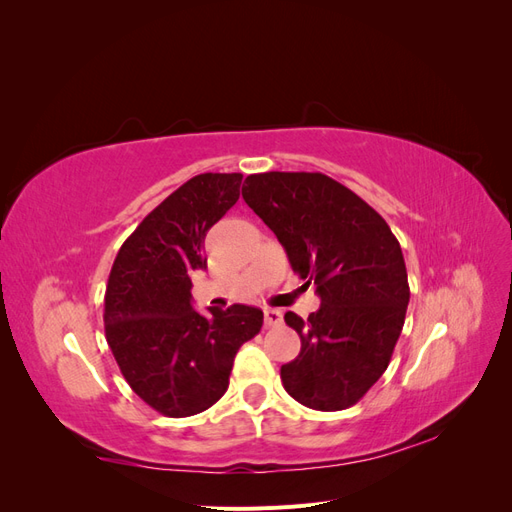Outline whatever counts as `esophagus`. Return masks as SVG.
<instances>
[{"instance_id":"esophagus-1","label":"esophagus","mask_w":512,"mask_h":512,"mask_svg":"<svg viewBox=\"0 0 512 512\" xmlns=\"http://www.w3.org/2000/svg\"><path fill=\"white\" fill-rule=\"evenodd\" d=\"M265 324L267 327H277V324H282V312L280 309H265Z\"/></svg>"}]
</instances>
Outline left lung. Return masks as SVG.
I'll list each match as a JSON object with an SVG mask.
<instances>
[{
	"label": "left lung",
	"instance_id": "left-lung-1",
	"mask_svg": "<svg viewBox=\"0 0 512 512\" xmlns=\"http://www.w3.org/2000/svg\"><path fill=\"white\" fill-rule=\"evenodd\" d=\"M241 194L320 297L307 320L284 316L301 337L297 359L282 365L286 393L322 412L354 406L404 329L410 286L399 241L376 209L322 173L250 175Z\"/></svg>",
	"mask_w": 512,
	"mask_h": 512
}]
</instances>
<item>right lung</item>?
<instances>
[{
  "mask_svg": "<svg viewBox=\"0 0 512 512\" xmlns=\"http://www.w3.org/2000/svg\"><path fill=\"white\" fill-rule=\"evenodd\" d=\"M241 173L185 181L123 241L104 294V331L132 391L170 418L211 408L239 348L258 335L262 312L230 305L200 316L194 269H207V230L239 200Z\"/></svg>",
  "mask_w": 512,
  "mask_h": 512,
  "instance_id": "1",
  "label": "right lung"
}]
</instances>
